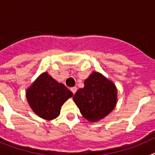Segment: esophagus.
<instances>
[{"mask_svg": "<svg viewBox=\"0 0 155 155\" xmlns=\"http://www.w3.org/2000/svg\"><path fill=\"white\" fill-rule=\"evenodd\" d=\"M71 90V91L72 92V93H73V94H75V93H76V92L77 91V87H76V86H74V87H72L70 89Z\"/></svg>", "mask_w": 155, "mask_h": 155, "instance_id": "34e87169", "label": "esophagus"}]
</instances>
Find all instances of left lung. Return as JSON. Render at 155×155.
<instances>
[{
	"instance_id": "left-lung-1",
	"label": "left lung",
	"mask_w": 155,
	"mask_h": 155,
	"mask_svg": "<svg viewBox=\"0 0 155 155\" xmlns=\"http://www.w3.org/2000/svg\"><path fill=\"white\" fill-rule=\"evenodd\" d=\"M73 100L85 119L97 122L116 107L117 90L112 81L100 72H93L85 80L84 87L75 93Z\"/></svg>"
}]
</instances>
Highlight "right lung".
I'll return each mask as SVG.
<instances>
[{
    "label": "right lung",
    "mask_w": 155,
    "mask_h": 155,
    "mask_svg": "<svg viewBox=\"0 0 155 155\" xmlns=\"http://www.w3.org/2000/svg\"><path fill=\"white\" fill-rule=\"evenodd\" d=\"M73 93L62 83L43 72L26 91L28 103L34 113L45 120H51L60 114L61 107Z\"/></svg>",
    "instance_id": "1"
}]
</instances>
